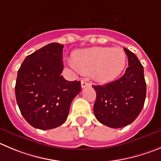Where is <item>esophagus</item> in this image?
I'll use <instances>...</instances> for the list:
<instances>
[{"mask_svg":"<svg viewBox=\"0 0 161 161\" xmlns=\"http://www.w3.org/2000/svg\"><path fill=\"white\" fill-rule=\"evenodd\" d=\"M90 85H91V83L88 82H86V81H85V80L81 81V86H82V88H84V87H86V86H90Z\"/></svg>","mask_w":161,"mask_h":161,"instance_id":"1","label":"esophagus"}]
</instances>
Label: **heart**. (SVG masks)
I'll return each instance as SVG.
<instances>
[{
	"mask_svg": "<svg viewBox=\"0 0 161 161\" xmlns=\"http://www.w3.org/2000/svg\"><path fill=\"white\" fill-rule=\"evenodd\" d=\"M72 59L81 72H92L97 81L109 82L116 79L123 71L126 64V55L120 47H95L75 52ZM74 65L71 64V67L77 70Z\"/></svg>",
	"mask_w": 161,
	"mask_h": 161,
	"instance_id": "obj_1",
	"label": "heart"
}]
</instances>
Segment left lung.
<instances>
[{"mask_svg": "<svg viewBox=\"0 0 161 161\" xmlns=\"http://www.w3.org/2000/svg\"><path fill=\"white\" fill-rule=\"evenodd\" d=\"M124 50L129 62L124 75L103 86H92L96 91V118L114 129L131 124L140 114L146 97L143 66L133 52L125 47Z\"/></svg>", "mask_w": 161, "mask_h": 161, "instance_id": "left-lung-1", "label": "left lung"}]
</instances>
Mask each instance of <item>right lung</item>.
<instances>
[{"label":"right lung","mask_w":161,"mask_h":161,"mask_svg":"<svg viewBox=\"0 0 161 161\" xmlns=\"http://www.w3.org/2000/svg\"><path fill=\"white\" fill-rule=\"evenodd\" d=\"M64 45L52 43L25 58L16 78L15 94L25 119L40 130L65 122L72 100L81 91L80 81H67L64 70Z\"/></svg>","instance_id":"1"}]
</instances>
